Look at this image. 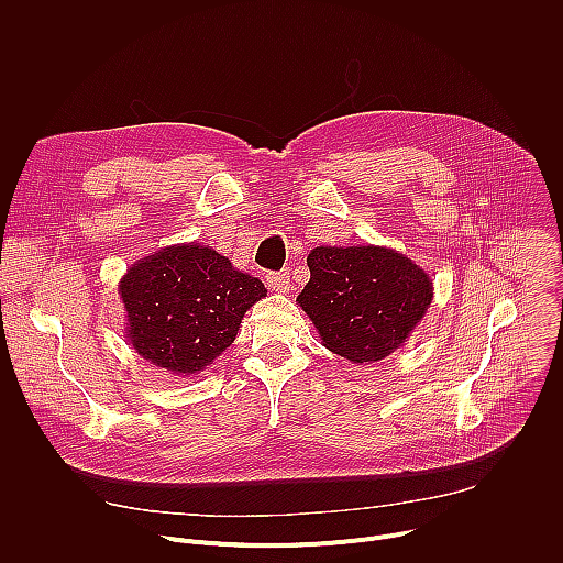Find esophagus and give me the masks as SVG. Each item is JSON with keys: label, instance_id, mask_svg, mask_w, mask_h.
<instances>
[{"label": "esophagus", "instance_id": "34e87169", "mask_svg": "<svg viewBox=\"0 0 563 563\" xmlns=\"http://www.w3.org/2000/svg\"><path fill=\"white\" fill-rule=\"evenodd\" d=\"M267 287L272 291H278V294L289 291V272H269L267 274Z\"/></svg>", "mask_w": 563, "mask_h": 563}]
</instances>
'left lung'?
Wrapping results in <instances>:
<instances>
[{"instance_id":"obj_1","label":"left lung","mask_w":563,"mask_h":563,"mask_svg":"<svg viewBox=\"0 0 563 563\" xmlns=\"http://www.w3.org/2000/svg\"><path fill=\"white\" fill-rule=\"evenodd\" d=\"M298 305L323 345L352 361L376 363L404 345L432 302L430 276L387 247H316Z\"/></svg>"}]
</instances>
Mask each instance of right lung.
<instances>
[{"instance_id":"right-lung-1","label":"right lung","mask_w":563,"mask_h":563,"mask_svg":"<svg viewBox=\"0 0 563 563\" xmlns=\"http://www.w3.org/2000/svg\"><path fill=\"white\" fill-rule=\"evenodd\" d=\"M265 285L205 245H174L131 265L120 280L126 339L174 376L202 372L235 339Z\"/></svg>"}]
</instances>
